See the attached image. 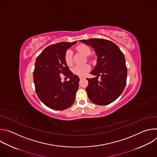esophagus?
I'll return each mask as SVG.
<instances>
[{
  "label": "esophagus",
  "mask_w": 157,
  "mask_h": 157,
  "mask_svg": "<svg viewBox=\"0 0 157 157\" xmlns=\"http://www.w3.org/2000/svg\"><path fill=\"white\" fill-rule=\"evenodd\" d=\"M84 78L83 77H79V79H80V80H81V79H82Z\"/></svg>",
  "instance_id": "34e87169"
}]
</instances>
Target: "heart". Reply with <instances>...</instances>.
Wrapping results in <instances>:
<instances>
[{
  "instance_id": "obj_1",
  "label": "heart",
  "mask_w": 157,
  "mask_h": 157,
  "mask_svg": "<svg viewBox=\"0 0 157 157\" xmlns=\"http://www.w3.org/2000/svg\"><path fill=\"white\" fill-rule=\"evenodd\" d=\"M76 49L78 52L82 53L84 55L88 56L91 54V50L88 46L86 45V44H79V45L76 47ZM72 51L71 50H68L64 55V61L65 63L68 66H71L73 64V60H72ZM91 70V66L89 64H81V65H76L73 67L72 70V71L73 74L83 77L89 71Z\"/></svg>"
}]
</instances>
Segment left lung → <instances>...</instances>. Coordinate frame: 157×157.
<instances>
[{
	"instance_id": "8db88e82",
	"label": "left lung",
	"mask_w": 157,
	"mask_h": 157,
	"mask_svg": "<svg viewBox=\"0 0 157 157\" xmlns=\"http://www.w3.org/2000/svg\"><path fill=\"white\" fill-rule=\"evenodd\" d=\"M95 51L98 61L90 73L96 78H87L89 84L86 90L92 102L104 105L116 100L126 85L127 69L123 53L111 41L102 38L80 40ZM101 76V81L98 76Z\"/></svg>"
}]
</instances>
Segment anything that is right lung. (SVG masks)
I'll return each instance as SVG.
<instances>
[{
    "mask_svg": "<svg viewBox=\"0 0 157 157\" xmlns=\"http://www.w3.org/2000/svg\"><path fill=\"white\" fill-rule=\"evenodd\" d=\"M77 41L60 42L44 48L35 61L33 81L40 100L50 109L64 110L71 106L78 89L79 78L65 63L66 52ZM63 74L70 80L60 81Z\"/></svg>",
    "mask_w": 157,
    "mask_h": 157,
    "instance_id": "add662e5",
    "label": "right lung"
}]
</instances>
